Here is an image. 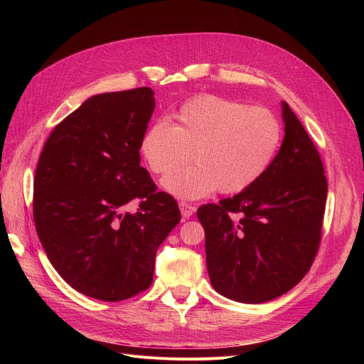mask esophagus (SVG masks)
I'll return each mask as SVG.
<instances>
[{
    "mask_svg": "<svg viewBox=\"0 0 364 364\" xmlns=\"http://www.w3.org/2000/svg\"><path fill=\"white\" fill-rule=\"evenodd\" d=\"M179 208H181V214H182V218H183V220L190 218V217L196 213V206H193V205H190V203H186V202H181V203H179Z\"/></svg>",
    "mask_w": 364,
    "mask_h": 364,
    "instance_id": "esophagus-1",
    "label": "esophagus"
}]
</instances>
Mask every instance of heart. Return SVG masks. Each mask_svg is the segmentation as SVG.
<instances>
[{
    "mask_svg": "<svg viewBox=\"0 0 364 364\" xmlns=\"http://www.w3.org/2000/svg\"><path fill=\"white\" fill-rule=\"evenodd\" d=\"M282 142V126L269 109L217 95L183 103L174 124H151L141 138L150 171L168 173L189 156L195 162L165 176L162 186L181 199H200L218 190L245 191L270 168Z\"/></svg>",
    "mask_w": 364,
    "mask_h": 364,
    "instance_id": "b5f03b06",
    "label": "heart"
}]
</instances>
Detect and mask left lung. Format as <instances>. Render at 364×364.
<instances>
[{"instance_id":"left-lung-1","label":"left lung","mask_w":364,"mask_h":364,"mask_svg":"<svg viewBox=\"0 0 364 364\" xmlns=\"http://www.w3.org/2000/svg\"><path fill=\"white\" fill-rule=\"evenodd\" d=\"M285 136L270 168L249 188L197 209L215 291L261 304L291 290L322 238L328 182L311 138L282 102Z\"/></svg>"}]
</instances>
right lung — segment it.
<instances>
[{"label": "right lung", "mask_w": 364, "mask_h": 364, "mask_svg": "<svg viewBox=\"0 0 364 364\" xmlns=\"http://www.w3.org/2000/svg\"><path fill=\"white\" fill-rule=\"evenodd\" d=\"M150 87L94 95L54 127L33 182V218L53 267L105 302L153 281L156 250L181 222L178 202L156 191L139 146L155 111ZM138 198L134 215L120 213Z\"/></svg>", "instance_id": "add662e5"}]
</instances>
